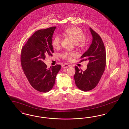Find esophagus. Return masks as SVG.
Returning <instances> with one entry per match:
<instances>
[{"mask_svg":"<svg viewBox=\"0 0 129 129\" xmlns=\"http://www.w3.org/2000/svg\"><path fill=\"white\" fill-rule=\"evenodd\" d=\"M70 65L68 64L67 63H65V64H64L62 65V68H63V69H66V68H67L68 67H70Z\"/></svg>","mask_w":129,"mask_h":129,"instance_id":"esophagus-1","label":"esophagus"}]
</instances>
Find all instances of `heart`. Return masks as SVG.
Instances as JSON below:
<instances>
[{
	"label": "heart",
	"instance_id": "obj_1",
	"mask_svg": "<svg viewBox=\"0 0 129 129\" xmlns=\"http://www.w3.org/2000/svg\"><path fill=\"white\" fill-rule=\"evenodd\" d=\"M63 34L72 40L78 49L82 50L85 47L86 35L79 27H74L68 28L64 30ZM61 41V37L59 36H56L54 38L52 42V45L54 49L57 50L60 47ZM60 56L64 60L71 61L74 56V54L73 52L65 51L60 54Z\"/></svg>",
	"mask_w": 129,
	"mask_h": 129
}]
</instances>
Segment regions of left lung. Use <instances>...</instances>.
Listing matches in <instances>:
<instances>
[{
	"label": "left lung",
	"instance_id": "8db88e82",
	"mask_svg": "<svg viewBox=\"0 0 129 129\" xmlns=\"http://www.w3.org/2000/svg\"><path fill=\"white\" fill-rule=\"evenodd\" d=\"M92 36V42L88 49L81 56L80 62L88 60L85 71L75 66L74 76L75 85L82 91H87L95 88L104 73L106 55L104 44L98 34L89 28Z\"/></svg>",
	"mask_w": 129,
	"mask_h": 129
}]
</instances>
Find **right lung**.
<instances>
[{"label":"right lung","mask_w":129,"mask_h":129,"mask_svg":"<svg viewBox=\"0 0 129 129\" xmlns=\"http://www.w3.org/2000/svg\"><path fill=\"white\" fill-rule=\"evenodd\" d=\"M56 26L37 30L23 47L21 63L25 76L31 86L40 92L49 91L54 86L60 65L47 69L43 62L46 55L54 53L52 37Z\"/></svg>","instance_id":"obj_1"}]
</instances>
